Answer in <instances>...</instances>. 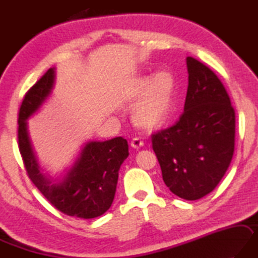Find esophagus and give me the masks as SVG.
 Returning <instances> with one entry per match:
<instances>
[{
  "mask_svg": "<svg viewBox=\"0 0 258 258\" xmlns=\"http://www.w3.org/2000/svg\"><path fill=\"white\" fill-rule=\"evenodd\" d=\"M143 144H144V142L142 141V139L139 138V137L132 139V141H131V145H132V147L135 148V149H139V148L143 147Z\"/></svg>",
  "mask_w": 258,
  "mask_h": 258,
  "instance_id": "obj_1",
  "label": "esophagus"
}]
</instances>
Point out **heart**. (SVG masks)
<instances>
[{
	"label": "heart",
	"mask_w": 258,
	"mask_h": 258,
	"mask_svg": "<svg viewBox=\"0 0 258 258\" xmlns=\"http://www.w3.org/2000/svg\"><path fill=\"white\" fill-rule=\"evenodd\" d=\"M175 82L171 74L158 72L152 78H142L135 84L132 98L138 100L134 119L145 128H154L165 123L170 113Z\"/></svg>",
	"instance_id": "obj_1"
}]
</instances>
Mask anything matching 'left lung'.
I'll use <instances>...</instances> for the list:
<instances>
[{"label":"left lung","instance_id":"left-lung-1","mask_svg":"<svg viewBox=\"0 0 258 258\" xmlns=\"http://www.w3.org/2000/svg\"><path fill=\"white\" fill-rule=\"evenodd\" d=\"M188 88L175 125L151 135L162 179L175 195L195 201L211 193L235 151L236 113L212 70L187 57Z\"/></svg>","mask_w":258,"mask_h":258}]
</instances>
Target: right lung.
<instances>
[{
	"label": "right lung",
	"mask_w": 258,
	"mask_h": 258,
	"mask_svg": "<svg viewBox=\"0 0 258 258\" xmlns=\"http://www.w3.org/2000/svg\"><path fill=\"white\" fill-rule=\"evenodd\" d=\"M55 70L49 69L27 91L19 109L18 145L28 176L48 202L64 214L92 219L104 214L114 201L118 170L128 157L124 138L88 142L71 169L60 180H53L40 171L27 130V119L50 95Z\"/></svg>",
	"instance_id": "add662e5"
}]
</instances>
